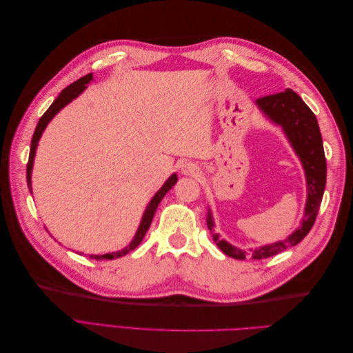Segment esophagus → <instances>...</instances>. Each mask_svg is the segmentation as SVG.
<instances>
[{
  "mask_svg": "<svg viewBox=\"0 0 353 353\" xmlns=\"http://www.w3.org/2000/svg\"><path fill=\"white\" fill-rule=\"evenodd\" d=\"M199 170L200 168L193 162H185L183 166H181V172L184 175H197Z\"/></svg>",
  "mask_w": 353,
  "mask_h": 353,
  "instance_id": "34e87169",
  "label": "esophagus"
}]
</instances>
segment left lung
Segmentation results:
<instances>
[{"mask_svg":"<svg viewBox=\"0 0 353 353\" xmlns=\"http://www.w3.org/2000/svg\"><path fill=\"white\" fill-rule=\"evenodd\" d=\"M256 105L262 110V113L274 123L280 125L288 143L292 144L293 150L301 159L305 169L306 185H307V199L305 206V216L302 218L301 227L293 231L285 240L276 241L272 244L261 245V248L250 249L249 252L234 248L228 241L222 240L219 234L213 231L215 223L210 210L208 212V228L212 232L213 241L218 248L230 258L244 261L252 259H266L271 256L280 253L288 248H293L301 243L307 232L314 227L315 218L318 215L319 205H321L325 178H327V163L323 147V137L319 132V126L315 114L307 108L305 101L299 97L293 90H285L279 94L266 95V97L256 100Z\"/></svg>","mask_w":353,"mask_h":353,"instance_id":"obj_1","label":"left lung"}]
</instances>
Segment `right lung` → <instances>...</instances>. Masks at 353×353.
<instances>
[{
    "label": "right lung",
    "mask_w": 353,
    "mask_h": 353,
    "mask_svg": "<svg viewBox=\"0 0 353 353\" xmlns=\"http://www.w3.org/2000/svg\"><path fill=\"white\" fill-rule=\"evenodd\" d=\"M92 81V73H88L85 74V77H82L81 79H78L77 82L70 83L69 87H66L65 90H63L60 92L59 97L52 101V104L48 108V110L41 116V119L35 128V132H34V137H32V141H30V153H29V160H28V168H26V179H28V187L29 190L32 191V181H30V176H32V166H34V159H35V152H37V147H38V141L39 138L42 135V132H44L46 126L48 125V122L54 117L63 108H65L66 104H69L73 99H77L78 95L87 88V83H90ZM178 181V176L176 174H172L169 178L166 183L162 185V188H160L157 193L153 196V199L150 200V203H148V206L144 212V215L141 218V223L140 227H138L137 232H135V237L132 239V241L126 245L125 249L119 250V252H113V253H105V254H91L90 258L95 259V261H100V259H116V258H122V256H125L128 252L134 250L138 244H140L145 236L147 230L150 228V223L153 221V216H154V212L159 206V203L162 201V199L165 197V194L168 193V191L172 188L175 185V183Z\"/></svg>",
    "instance_id": "right-lung-1"
}]
</instances>
